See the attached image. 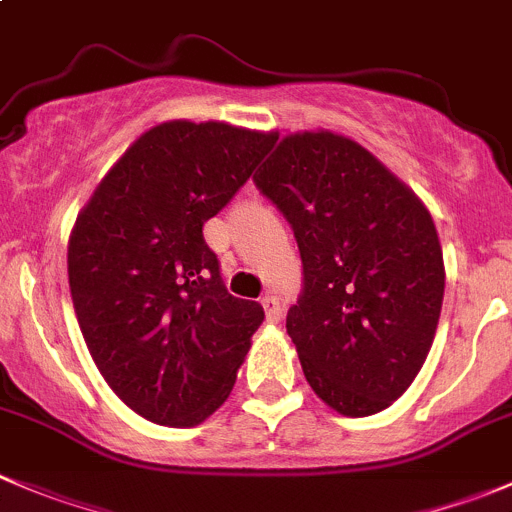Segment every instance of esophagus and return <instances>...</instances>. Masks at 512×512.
<instances>
[{
	"label": "esophagus",
	"mask_w": 512,
	"mask_h": 512,
	"mask_svg": "<svg viewBox=\"0 0 512 512\" xmlns=\"http://www.w3.org/2000/svg\"><path fill=\"white\" fill-rule=\"evenodd\" d=\"M262 307H265L267 322H272V325H277V322L282 320V307H280V297H277V295H272V292H267V295L262 297Z\"/></svg>",
	"instance_id": "esophagus-1"
}]
</instances>
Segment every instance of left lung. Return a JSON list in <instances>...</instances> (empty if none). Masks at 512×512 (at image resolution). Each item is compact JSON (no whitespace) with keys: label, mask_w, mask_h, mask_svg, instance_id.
<instances>
[{"label":"left lung","mask_w":512,"mask_h":512,"mask_svg":"<svg viewBox=\"0 0 512 512\" xmlns=\"http://www.w3.org/2000/svg\"><path fill=\"white\" fill-rule=\"evenodd\" d=\"M255 185L300 247L287 335L310 388L347 418L380 413L413 385L438 330L445 267L428 207L327 130L282 137Z\"/></svg>","instance_id":"left-lung-1"}]
</instances>
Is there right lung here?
Masks as SVG:
<instances>
[{"label": "right lung", "mask_w": 512, "mask_h": 512, "mask_svg": "<svg viewBox=\"0 0 512 512\" xmlns=\"http://www.w3.org/2000/svg\"><path fill=\"white\" fill-rule=\"evenodd\" d=\"M275 132L172 119L104 175L67 250L79 330L109 388L157 425L192 428L227 400L260 302L227 292L202 227L250 180Z\"/></svg>", "instance_id": "1"}]
</instances>
